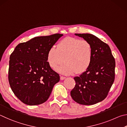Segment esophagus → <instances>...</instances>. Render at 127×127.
<instances>
[{
	"label": "esophagus",
	"instance_id": "obj_1",
	"mask_svg": "<svg viewBox=\"0 0 127 127\" xmlns=\"http://www.w3.org/2000/svg\"><path fill=\"white\" fill-rule=\"evenodd\" d=\"M65 78H66V77H64V76H60V79H61V80H64Z\"/></svg>",
	"mask_w": 127,
	"mask_h": 127
}]
</instances>
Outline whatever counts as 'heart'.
I'll return each mask as SVG.
<instances>
[{"instance_id": "heart-1", "label": "heart", "mask_w": 127, "mask_h": 127, "mask_svg": "<svg viewBox=\"0 0 127 127\" xmlns=\"http://www.w3.org/2000/svg\"><path fill=\"white\" fill-rule=\"evenodd\" d=\"M93 56L92 45L85 40L74 37H66L59 42L56 48L52 47L48 51L47 61L50 67L59 70L64 75L81 74L85 72L92 64Z\"/></svg>"}]
</instances>
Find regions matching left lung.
Wrapping results in <instances>:
<instances>
[{
    "label": "left lung",
    "mask_w": 127,
    "mask_h": 127,
    "mask_svg": "<svg viewBox=\"0 0 127 127\" xmlns=\"http://www.w3.org/2000/svg\"><path fill=\"white\" fill-rule=\"evenodd\" d=\"M92 45L93 56L89 68L74 77L76 84L71 92L75 101L90 105L103 101L114 81L115 61L111 50L105 42L89 33H75Z\"/></svg>",
    "instance_id": "8db88e82"
}]
</instances>
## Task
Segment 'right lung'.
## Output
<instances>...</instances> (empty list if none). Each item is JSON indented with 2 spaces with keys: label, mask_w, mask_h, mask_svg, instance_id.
<instances>
[{
  "label": "right lung",
  "mask_w": 127,
  "mask_h": 127,
  "mask_svg": "<svg viewBox=\"0 0 127 127\" xmlns=\"http://www.w3.org/2000/svg\"><path fill=\"white\" fill-rule=\"evenodd\" d=\"M63 34L36 37L18 44L11 53L8 80L13 92L28 105L47 100L60 76L47 61L48 51Z\"/></svg>",
  "instance_id": "add662e5"
}]
</instances>
